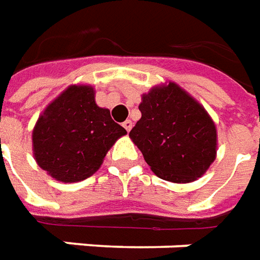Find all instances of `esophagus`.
I'll list each match as a JSON object with an SVG mask.
<instances>
[{
	"label": "esophagus",
	"mask_w": 260,
	"mask_h": 260,
	"mask_svg": "<svg viewBox=\"0 0 260 260\" xmlns=\"http://www.w3.org/2000/svg\"><path fill=\"white\" fill-rule=\"evenodd\" d=\"M123 127L126 128L127 132H130L132 130V127H133V121L132 120H126L124 123H123Z\"/></svg>",
	"instance_id": "obj_1"
}]
</instances>
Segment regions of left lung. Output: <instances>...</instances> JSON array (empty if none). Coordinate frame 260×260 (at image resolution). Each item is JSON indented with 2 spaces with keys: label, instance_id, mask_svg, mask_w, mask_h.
Returning <instances> with one entry per match:
<instances>
[{
  "label": "left lung",
  "instance_id": "8db88e82",
  "mask_svg": "<svg viewBox=\"0 0 260 260\" xmlns=\"http://www.w3.org/2000/svg\"><path fill=\"white\" fill-rule=\"evenodd\" d=\"M130 139L161 179L189 183L209 169L217 155V130L202 105L178 84L154 86L139 106Z\"/></svg>",
  "mask_w": 260,
  "mask_h": 260
}]
</instances>
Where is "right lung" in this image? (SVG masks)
<instances>
[{"label": "right lung", "mask_w": 260, "mask_h": 260, "mask_svg": "<svg viewBox=\"0 0 260 260\" xmlns=\"http://www.w3.org/2000/svg\"><path fill=\"white\" fill-rule=\"evenodd\" d=\"M124 134L109 109L98 106L91 85H71L39 116L32 133L33 155L51 178L74 183L95 174Z\"/></svg>", "instance_id": "obj_1"}]
</instances>
